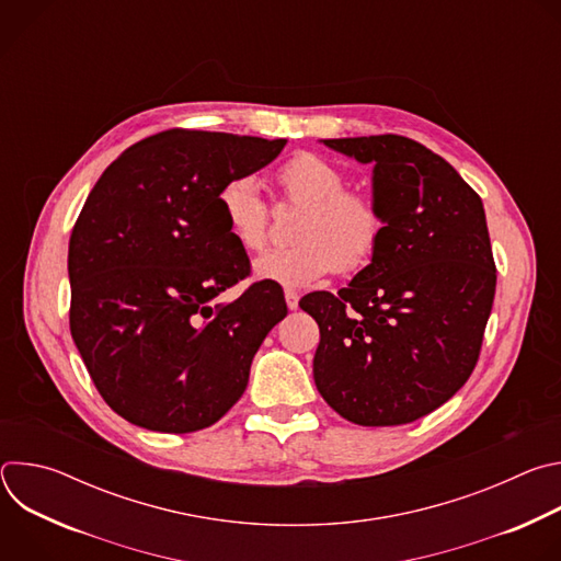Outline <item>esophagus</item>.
<instances>
[{
    "mask_svg": "<svg viewBox=\"0 0 561 561\" xmlns=\"http://www.w3.org/2000/svg\"><path fill=\"white\" fill-rule=\"evenodd\" d=\"M284 297H286V306H288V310H297V308H299V295H297L295 290H286V293H284Z\"/></svg>",
    "mask_w": 561,
    "mask_h": 561,
    "instance_id": "1",
    "label": "esophagus"
}]
</instances>
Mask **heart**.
<instances>
[{"instance_id": "obj_1", "label": "heart", "mask_w": 561, "mask_h": 561, "mask_svg": "<svg viewBox=\"0 0 561 561\" xmlns=\"http://www.w3.org/2000/svg\"><path fill=\"white\" fill-rule=\"evenodd\" d=\"M277 182L290 204L301 206L295 226V244L271 249L253 262L257 279L284 288H306L329 271L357 273L377 253L386 230L377 204L346 191V175L329 159L301 152L277 171ZM219 210L234 242L244 251L266 244L268 206L251 175L228 180L217 195Z\"/></svg>"}]
</instances>
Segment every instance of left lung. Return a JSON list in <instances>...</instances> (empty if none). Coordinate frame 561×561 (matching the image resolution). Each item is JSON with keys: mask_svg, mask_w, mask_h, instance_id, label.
Listing matches in <instances>:
<instances>
[{"mask_svg": "<svg viewBox=\"0 0 561 561\" xmlns=\"http://www.w3.org/2000/svg\"><path fill=\"white\" fill-rule=\"evenodd\" d=\"M322 144L373 167V202L386 230L346 288L299 301L322 337L314 386L353 424H409L448 402L482 348L497 282L484 204L415 139Z\"/></svg>", "mask_w": 561, "mask_h": 561, "instance_id": "8db88e82", "label": "left lung"}]
</instances>
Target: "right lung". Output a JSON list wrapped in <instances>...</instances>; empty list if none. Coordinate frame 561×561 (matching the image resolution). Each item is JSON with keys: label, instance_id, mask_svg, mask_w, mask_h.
I'll use <instances>...</instances> for the list:
<instances>
[{"label": "right lung", "instance_id": "1", "mask_svg": "<svg viewBox=\"0 0 561 561\" xmlns=\"http://www.w3.org/2000/svg\"><path fill=\"white\" fill-rule=\"evenodd\" d=\"M286 139L169 130L126 148L68 244L70 335L104 402L157 433H193L244 394L288 308L273 284L217 297L251 271L219 188L268 167Z\"/></svg>", "mask_w": 561, "mask_h": 561}]
</instances>
